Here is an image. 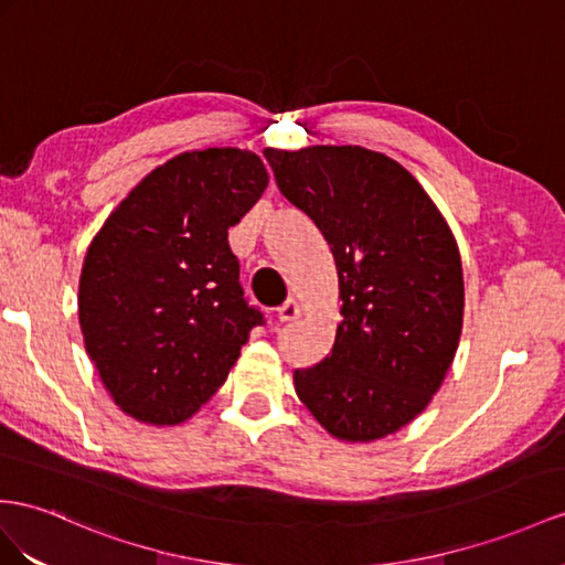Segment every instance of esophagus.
Here are the masks:
<instances>
[{
  "label": "esophagus",
  "instance_id": "1",
  "mask_svg": "<svg viewBox=\"0 0 565 565\" xmlns=\"http://www.w3.org/2000/svg\"><path fill=\"white\" fill-rule=\"evenodd\" d=\"M298 315H300V306H298V302H296L294 298H288V300L284 302V306L277 308V320H279V322H294Z\"/></svg>",
  "mask_w": 565,
  "mask_h": 565
}]
</instances>
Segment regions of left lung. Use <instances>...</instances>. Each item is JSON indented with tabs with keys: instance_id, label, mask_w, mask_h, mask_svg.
<instances>
[{
	"instance_id": "1",
	"label": "left lung",
	"mask_w": 565,
	"mask_h": 565,
	"mask_svg": "<svg viewBox=\"0 0 565 565\" xmlns=\"http://www.w3.org/2000/svg\"><path fill=\"white\" fill-rule=\"evenodd\" d=\"M288 202L322 231L339 271L331 353L294 372L329 434L374 441L437 394L462 327V267L441 212L392 157L360 145L265 150Z\"/></svg>"
}]
</instances>
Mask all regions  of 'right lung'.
<instances>
[{
    "mask_svg": "<svg viewBox=\"0 0 565 565\" xmlns=\"http://www.w3.org/2000/svg\"><path fill=\"white\" fill-rule=\"evenodd\" d=\"M267 183L250 150L183 152L148 173L93 238L78 286L85 351L136 420H188L265 324L243 296L228 228Z\"/></svg>",
    "mask_w": 565,
    "mask_h": 565,
    "instance_id": "add662e5",
    "label": "right lung"
}]
</instances>
